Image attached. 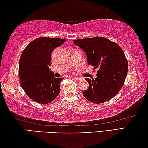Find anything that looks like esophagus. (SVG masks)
Returning <instances> with one entry per match:
<instances>
[{"mask_svg":"<svg viewBox=\"0 0 148 148\" xmlns=\"http://www.w3.org/2000/svg\"><path fill=\"white\" fill-rule=\"evenodd\" d=\"M74 79H75L76 80H77V81H80V80L81 79V77H73Z\"/></svg>","mask_w":148,"mask_h":148,"instance_id":"34e87169","label":"esophagus"}]
</instances>
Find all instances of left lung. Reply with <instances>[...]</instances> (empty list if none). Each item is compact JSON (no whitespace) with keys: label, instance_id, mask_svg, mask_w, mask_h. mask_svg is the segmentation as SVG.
Segmentation results:
<instances>
[{"label":"left lung","instance_id":"obj_1","mask_svg":"<svg viewBox=\"0 0 148 148\" xmlns=\"http://www.w3.org/2000/svg\"><path fill=\"white\" fill-rule=\"evenodd\" d=\"M73 42L86 53L88 65L98 68L96 79H85L89 87L83 92L84 98L95 103L110 100L122 88L128 72V61L122 48L102 37Z\"/></svg>","mask_w":148,"mask_h":148}]
</instances>
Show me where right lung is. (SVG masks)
<instances>
[{
  "instance_id": "add662e5",
  "label": "right lung",
  "mask_w": 148,
  "mask_h": 148,
  "mask_svg": "<svg viewBox=\"0 0 148 148\" xmlns=\"http://www.w3.org/2000/svg\"><path fill=\"white\" fill-rule=\"evenodd\" d=\"M66 41L60 38L40 37L27 46L19 63L21 86L36 102L47 104L56 98L63 78H55L49 68L52 51Z\"/></svg>"
}]
</instances>
